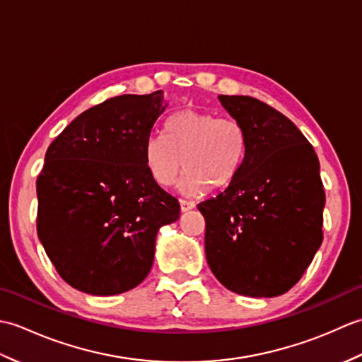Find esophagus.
<instances>
[{
	"instance_id": "1",
	"label": "esophagus",
	"mask_w": 362,
	"mask_h": 362,
	"mask_svg": "<svg viewBox=\"0 0 362 362\" xmlns=\"http://www.w3.org/2000/svg\"><path fill=\"white\" fill-rule=\"evenodd\" d=\"M179 204H180V211H182V213H185V211H189V210L194 209V204H193V202L183 201V199H180Z\"/></svg>"
}]
</instances>
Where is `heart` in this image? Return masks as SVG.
<instances>
[{
	"label": "heart",
	"mask_w": 362,
	"mask_h": 362,
	"mask_svg": "<svg viewBox=\"0 0 362 362\" xmlns=\"http://www.w3.org/2000/svg\"><path fill=\"white\" fill-rule=\"evenodd\" d=\"M247 134L235 118L185 109L166 122V135L156 132L144 143V163L160 187L177 182L185 196H201L210 189L227 188L236 180L247 157Z\"/></svg>",
	"instance_id": "b5f03b06"
}]
</instances>
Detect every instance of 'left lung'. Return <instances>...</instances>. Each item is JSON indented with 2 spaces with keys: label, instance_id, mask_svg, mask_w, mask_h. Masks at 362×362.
Wrapping results in <instances>:
<instances>
[{
  "label": "left lung",
  "instance_id": "obj_1",
  "mask_svg": "<svg viewBox=\"0 0 362 362\" xmlns=\"http://www.w3.org/2000/svg\"><path fill=\"white\" fill-rule=\"evenodd\" d=\"M247 134V157L224 193L197 205L214 276L247 297H276L322 244L325 193L319 158L297 126L250 96L219 95Z\"/></svg>",
  "mask_w": 362,
  "mask_h": 362
}]
</instances>
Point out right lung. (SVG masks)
I'll use <instances>...</instances> for the list:
<instances>
[{
  "label": "right lung",
  "instance_id": "1",
  "mask_svg": "<svg viewBox=\"0 0 362 362\" xmlns=\"http://www.w3.org/2000/svg\"><path fill=\"white\" fill-rule=\"evenodd\" d=\"M166 107L161 90L107 99L46 151L37 233L70 286L91 296L134 289L151 271L158 230L179 219L177 199L144 163V143Z\"/></svg>",
  "mask_w": 362,
  "mask_h": 362
}]
</instances>
